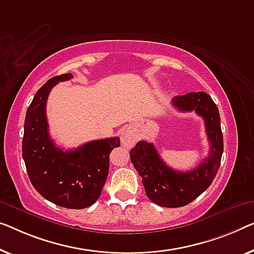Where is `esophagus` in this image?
I'll list each match as a JSON object with an SVG mask.
<instances>
[{
    "instance_id": "1",
    "label": "esophagus",
    "mask_w": 254,
    "mask_h": 254,
    "mask_svg": "<svg viewBox=\"0 0 254 254\" xmlns=\"http://www.w3.org/2000/svg\"><path fill=\"white\" fill-rule=\"evenodd\" d=\"M121 141H122L123 146H126V147H127V148H130V147L134 145L135 137L131 131L126 130V131H123L122 133H121Z\"/></svg>"
}]
</instances>
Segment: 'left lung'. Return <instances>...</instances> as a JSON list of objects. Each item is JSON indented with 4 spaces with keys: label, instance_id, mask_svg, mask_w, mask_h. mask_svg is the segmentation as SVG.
Segmentation results:
<instances>
[{
    "label": "left lung",
    "instance_id": "8db88e82",
    "mask_svg": "<svg viewBox=\"0 0 254 254\" xmlns=\"http://www.w3.org/2000/svg\"><path fill=\"white\" fill-rule=\"evenodd\" d=\"M172 105L180 112L194 111L203 117L211 148L209 156L188 172L166 165L153 143L145 140L130 150L131 162L141 177L147 197L164 207L185 206L205 191L217 176L224 153L219 109L209 94L199 91L178 96Z\"/></svg>",
    "mask_w": 254,
    "mask_h": 254
}]
</instances>
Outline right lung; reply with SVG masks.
Here are the masks:
<instances>
[{
	"instance_id": "add662e5",
	"label": "right lung",
	"mask_w": 254,
	"mask_h": 254,
	"mask_svg": "<svg viewBox=\"0 0 254 254\" xmlns=\"http://www.w3.org/2000/svg\"><path fill=\"white\" fill-rule=\"evenodd\" d=\"M73 75L49 79L39 89L25 117L22 158L29 180L44 198L67 209H84L99 198L109 171V154L120 147V138L93 140L64 150L49 134L47 100L51 89Z\"/></svg>"
}]
</instances>
